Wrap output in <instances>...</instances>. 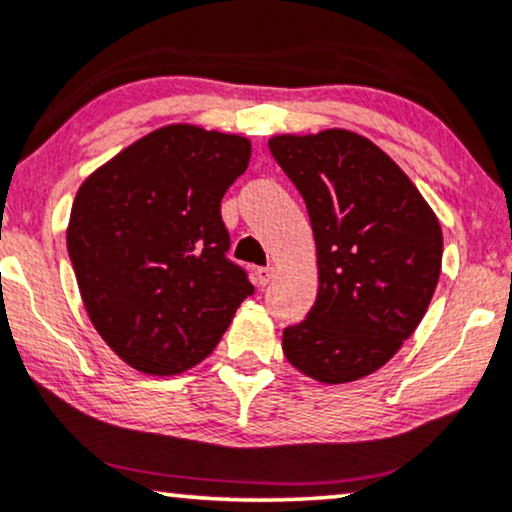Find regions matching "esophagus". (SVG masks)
Here are the masks:
<instances>
[{
    "label": "esophagus",
    "instance_id": "esophagus-1",
    "mask_svg": "<svg viewBox=\"0 0 512 512\" xmlns=\"http://www.w3.org/2000/svg\"><path fill=\"white\" fill-rule=\"evenodd\" d=\"M272 279H274V267H260V269H257V283H260V286H267V283Z\"/></svg>",
    "mask_w": 512,
    "mask_h": 512
}]
</instances>
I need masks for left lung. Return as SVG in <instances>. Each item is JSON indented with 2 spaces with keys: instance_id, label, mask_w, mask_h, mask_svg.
<instances>
[{
  "instance_id": "obj_1",
  "label": "left lung",
  "mask_w": 512,
  "mask_h": 512,
  "mask_svg": "<svg viewBox=\"0 0 512 512\" xmlns=\"http://www.w3.org/2000/svg\"><path fill=\"white\" fill-rule=\"evenodd\" d=\"M269 152L303 195L319 269L315 305L305 322L283 329V355L322 384L367 377L398 353L432 303L439 219L365 135H274Z\"/></svg>"
}]
</instances>
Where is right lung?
<instances>
[{
    "label": "right lung",
    "mask_w": 512,
    "mask_h": 512,
    "mask_svg": "<svg viewBox=\"0 0 512 512\" xmlns=\"http://www.w3.org/2000/svg\"><path fill=\"white\" fill-rule=\"evenodd\" d=\"M250 140L171 123L85 178L66 245L97 334L155 377L217 348L255 286L226 257L221 197L248 169Z\"/></svg>",
    "instance_id": "add662e5"
}]
</instances>
